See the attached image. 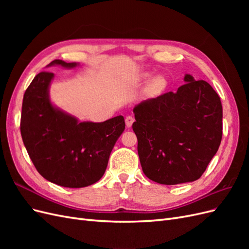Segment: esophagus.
<instances>
[{
	"instance_id": "34e87169",
	"label": "esophagus",
	"mask_w": 249,
	"mask_h": 249,
	"mask_svg": "<svg viewBox=\"0 0 249 249\" xmlns=\"http://www.w3.org/2000/svg\"><path fill=\"white\" fill-rule=\"evenodd\" d=\"M134 123V118L132 116H126L125 117V125L126 127H131Z\"/></svg>"
}]
</instances>
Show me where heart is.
I'll use <instances>...</instances> for the list:
<instances>
[{
  "label": "heart",
  "mask_w": 249,
  "mask_h": 249,
  "mask_svg": "<svg viewBox=\"0 0 249 249\" xmlns=\"http://www.w3.org/2000/svg\"><path fill=\"white\" fill-rule=\"evenodd\" d=\"M149 77L148 73H143L140 76L141 80H146ZM167 86V81L163 76H155L152 80L148 82L145 89V93L147 95L154 96L161 93L163 90Z\"/></svg>",
  "instance_id": "b5f03b06"
}]
</instances>
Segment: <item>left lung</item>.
Masks as SVG:
<instances>
[{"mask_svg":"<svg viewBox=\"0 0 249 249\" xmlns=\"http://www.w3.org/2000/svg\"><path fill=\"white\" fill-rule=\"evenodd\" d=\"M184 81L177 92L142 101L133 109L142 170L163 185L198 179L222 138L219 95L189 73Z\"/></svg>","mask_w":249,"mask_h":249,"instance_id":"left-lung-1","label":"left lung"}]
</instances>
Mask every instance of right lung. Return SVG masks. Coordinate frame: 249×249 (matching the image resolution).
Wrapping results in <instances>:
<instances>
[{
    "mask_svg": "<svg viewBox=\"0 0 249 249\" xmlns=\"http://www.w3.org/2000/svg\"><path fill=\"white\" fill-rule=\"evenodd\" d=\"M80 63L54 60L47 67L71 70ZM55 74L39 72L24 94L20 133L37 171L49 182L67 188L96 183L106 171L109 157L125 127L119 115L103 123L79 122L53 104L50 88Z\"/></svg>",
    "mask_w": 249,
    "mask_h": 249,
    "instance_id": "1",
    "label": "right lung"
}]
</instances>
